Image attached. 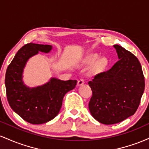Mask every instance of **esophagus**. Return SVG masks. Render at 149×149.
<instances>
[{"label": "esophagus", "mask_w": 149, "mask_h": 149, "mask_svg": "<svg viewBox=\"0 0 149 149\" xmlns=\"http://www.w3.org/2000/svg\"><path fill=\"white\" fill-rule=\"evenodd\" d=\"M85 83V79L83 78H80V79L78 81V85H82L84 84Z\"/></svg>", "instance_id": "34e87169"}]
</instances>
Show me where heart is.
<instances>
[{
    "instance_id": "b5f03b06",
    "label": "heart",
    "mask_w": 149,
    "mask_h": 149,
    "mask_svg": "<svg viewBox=\"0 0 149 149\" xmlns=\"http://www.w3.org/2000/svg\"><path fill=\"white\" fill-rule=\"evenodd\" d=\"M100 55L97 54H92L90 55L87 59V62L90 64H92L96 62L94 67V71L95 72H100L102 71L107 67L108 65V60L107 58H102L100 59Z\"/></svg>"
}]
</instances>
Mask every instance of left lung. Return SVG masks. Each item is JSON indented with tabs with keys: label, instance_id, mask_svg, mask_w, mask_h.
Instances as JSON below:
<instances>
[{
	"label": "left lung",
	"instance_id": "8db88e82",
	"mask_svg": "<svg viewBox=\"0 0 149 149\" xmlns=\"http://www.w3.org/2000/svg\"><path fill=\"white\" fill-rule=\"evenodd\" d=\"M113 46L119 60L111 69L95 75L88 82L92 92L90 111L97 121L105 125L118 123L134 115L145 88L137 58L121 46Z\"/></svg>",
	"mask_w": 149,
	"mask_h": 149
}]
</instances>
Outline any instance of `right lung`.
I'll return each instance as SVG.
<instances>
[{
	"label": "right lung",
	"mask_w": 149,
	"mask_h": 149,
	"mask_svg": "<svg viewBox=\"0 0 149 149\" xmlns=\"http://www.w3.org/2000/svg\"><path fill=\"white\" fill-rule=\"evenodd\" d=\"M52 46L33 42L26 44L15 54L7 68L5 84L10 107L20 117L31 124H42L58 115L66 92L75 88L76 80L52 78L40 87L29 88L22 82V72L27 60L38 51L49 52Z\"/></svg>",
	"instance_id": "obj_1"
}]
</instances>
